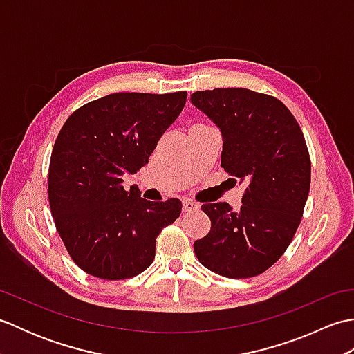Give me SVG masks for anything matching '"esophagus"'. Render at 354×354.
I'll return each instance as SVG.
<instances>
[{"label": "esophagus", "instance_id": "esophagus-1", "mask_svg": "<svg viewBox=\"0 0 354 354\" xmlns=\"http://www.w3.org/2000/svg\"><path fill=\"white\" fill-rule=\"evenodd\" d=\"M198 208H199L198 202H194L192 199H184L183 201V209H184V212H196Z\"/></svg>", "mask_w": 354, "mask_h": 354}]
</instances>
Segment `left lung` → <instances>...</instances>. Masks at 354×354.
Segmentation results:
<instances>
[{"label":"left lung","instance_id":"8db88e82","mask_svg":"<svg viewBox=\"0 0 354 354\" xmlns=\"http://www.w3.org/2000/svg\"><path fill=\"white\" fill-rule=\"evenodd\" d=\"M192 103L219 126L221 165L245 184L242 207L201 208L212 230L194 242L198 260L227 278H251L288 250L310 190V156L301 127L286 104L246 88L196 91Z\"/></svg>","mask_w":354,"mask_h":354}]
</instances>
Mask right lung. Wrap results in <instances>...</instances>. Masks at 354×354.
<instances>
[{"label": "right lung", "mask_w": 354, "mask_h": 354, "mask_svg": "<svg viewBox=\"0 0 354 354\" xmlns=\"http://www.w3.org/2000/svg\"><path fill=\"white\" fill-rule=\"evenodd\" d=\"M187 91L114 93L66 118L53 147L48 202L70 257L102 280H126L155 259L156 237L181 214L179 199L150 202L122 175L146 165L181 114Z\"/></svg>", "instance_id": "add662e5"}]
</instances>
